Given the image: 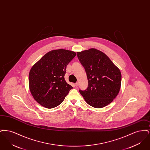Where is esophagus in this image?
<instances>
[{"label": "esophagus", "mask_w": 150, "mask_h": 150, "mask_svg": "<svg viewBox=\"0 0 150 150\" xmlns=\"http://www.w3.org/2000/svg\"><path fill=\"white\" fill-rule=\"evenodd\" d=\"M75 86H78V83H76L75 84Z\"/></svg>", "instance_id": "obj_1"}]
</instances>
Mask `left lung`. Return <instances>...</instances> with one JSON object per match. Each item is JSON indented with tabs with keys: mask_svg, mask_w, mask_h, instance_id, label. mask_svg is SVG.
<instances>
[{
	"mask_svg": "<svg viewBox=\"0 0 150 150\" xmlns=\"http://www.w3.org/2000/svg\"><path fill=\"white\" fill-rule=\"evenodd\" d=\"M77 56L88 81L87 89L79 92L90 106L97 108L106 106L120 91V70L104 53L94 48L77 52Z\"/></svg>",
	"mask_w": 150,
	"mask_h": 150,
	"instance_id": "left-lung-1",
	"label": "left lung"
}]
</instances>
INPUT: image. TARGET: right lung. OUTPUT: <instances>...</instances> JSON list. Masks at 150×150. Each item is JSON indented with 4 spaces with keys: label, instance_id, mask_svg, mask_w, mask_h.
Returning a JSON list of instances; mask_svg holds the SVG:
<instances>
[{
    "label": "right lung",
    "instance_id": "add662e5",
    "mask_svg": "<svg viewBox=\"0 0 150 150\" xmlns=\"http://www.w3.org/2000/svg\"><path fill=\"white\" fill-rule=\"evenodd\" d=\"M75 56L76 53L71 50H51L31 67L30 91L34 100L43 107H57L72 89L64 76L67 64Z\"/></svg>",
    "mask_w": 150,
    "mask_h": 150
}]
</instances>
